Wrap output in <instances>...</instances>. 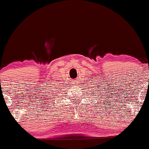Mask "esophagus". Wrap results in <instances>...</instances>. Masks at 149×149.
<instances>
[{"label": "esophagus", "mask_w": 149, "mask_h": 149, "mask_svg": "<svg viewBox=\"0 0 149 149\" xmlns=\"http://www.w3.org/2000/svg\"><path fill=\"white\" fill-rule=\"evenodd\" d=\"M75 82H77V81H75ZM74 84H75V82H74Z\"/></svg>", "instance_id": "34e87169"}]
</instances>
